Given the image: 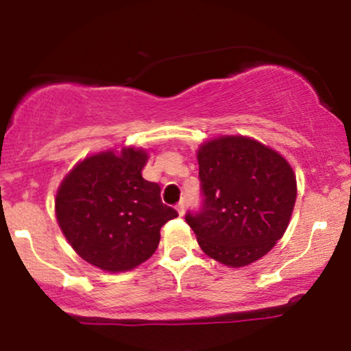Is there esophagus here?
I'll use <instances>...</instances> for the list:
<instances>
[{"label": "esophagus", "mask_w": 351, "mask_h": 351, "mask_svg": "<svg viewBox=\"0 0 351 351\" xmlns=\"http://www.w3.org/2000/svg\"><path fill=\"white\" fill-rule=\"evenodd\" d=\"M176 211H178L180 216L184 215V203H178L176 204Z\"/></svg>", "instance_id": "34e87169"}]
</instances>
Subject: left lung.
I'll return each mask as SVG.
<instances>
[{
    "mask_svg": "<svg viewBox=\"0 0 351 351\" xmlns=\"http://www.w3.org/2000/svg\"><path fill=\"white\" fill-rule=\"evenodd\" d=\"M203 208L188 213L203 252L229 267L265 256L284 236L297 198L295 173L272 148L221 135L198 148Z\"/></svg>",
    "mask_w": 351,
    "mask_h": 351,
    "instance_id": "obj_1",
    "label": "left lung"
}]
</instances>
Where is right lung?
<instances>
[{
    "mask_svg": "<svg viewBox=\"0 0 351 351\" xmlns=\"http://www.w3.org/2000/svg\"><path fill=\"white\" fill-rule=\"evenodd\" d=\"M147 162L143 148L95 153L75 165L58 189L60 231L84 261L102 271H132L150 259L160 229L178 216L162 203L158 184L143 180Z\"/></svg>",
    "mask_w": 351,
    "mask_h": 351,
    "instance_id": "1",
    "label": "right lung"
}]
</instances>
